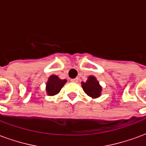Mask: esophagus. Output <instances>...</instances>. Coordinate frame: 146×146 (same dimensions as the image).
<instances>
[{
    "label": "esophagus",
    "instance_id": "1",
    "mask_svg": "<svg viewBox=\"0 0 146 146\" xmlns=\"http://www.w3.org/2000/svg\"><path fill=\"white\" fill-rule=\"evenodd\" d=\"M71 82L77 83L78 82V78H74V79H72L71 80Z\"/></svg>",
    "mask_w": 146,
    "mask_h": 146
}]
</instances>
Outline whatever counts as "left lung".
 Here are the masks:
<instances>
[{
    "label": "left lung",
    "instance_id": "left-lung-1",
    "mask_svg": "<svg viewBox=\"0 0 146 146\" xmlns=\"http://www.w3.org/2000/svg\"><path fill=\"white\" fill-rule=\"evenodd\" d=\"M82 88L86 94L92 98H97L101 95V86L95 76H89L85 83H82Z\"/></svg>",
    "mask_w": 146,
    "mask_h": 146
}]
</instances>
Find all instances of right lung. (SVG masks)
<instances>
[{
	"label": "right lung",
	"instance_id": "right-lung-1",
	"mask_svg": "<svg viewBox=\"0 0 146 146\" xmlns=\"http://www.w3.org/2000/svg\"><path fill=\"white\" fill-rule=\"evenodd\" d=\"M66 83V80H61L58 76L52 75L49 77L47 83L46 91L48 95H54L60 92L62 88Z\"/></svg>",
	"mask_w": 146,
	"mask_h": 146
}]
</instances>
